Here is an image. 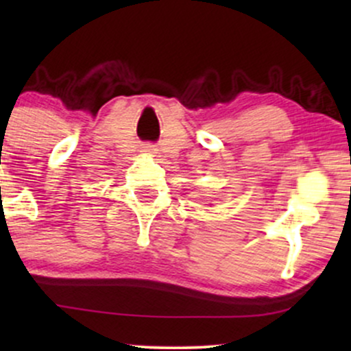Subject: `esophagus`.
<instances>
[{
  "mask_svg": "<svg viewBox=\"0 0 351 351\" xmlns=\"http://www.w3.org/2000/svg\"><path fill=\"white\" fill-rule=\"evenodd\" d=\"M143 152H148V153H155V152H156L155 145H147V147H143Z\"/></svg>",
  "mask_w": 351,
  "mask_h": 351,
  "instance_id": "esophagus-1",
  "label": "esophagus"
}]
</instances>
